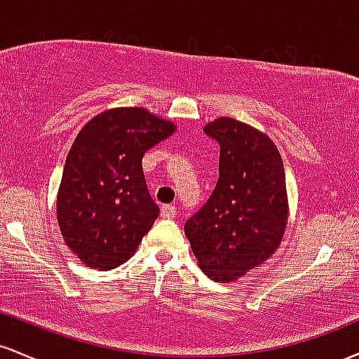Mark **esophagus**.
<instances>
[{"label": "esophagus", "mask_w": 359, "mask_h": 359, "mask_svg": "<svg viewBox=\"0 0 359 359\" xmlns=\"http://www.w3.org/2000/svg\"><path fill=\"white\" fill-rule=\"evenodd\" d=\"M175 208L174 205H163L162 208V216L167 217V219H174L175 217Z\"/></svg>", "instance_id": "obj_1"}]
</instances>
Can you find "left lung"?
<instances>
[{"instance_id":"obj_1","label":"left lung","mask_w":359,"mask_h":359,"mask_svg":"<svg viewBox=\"0 0 359 359\" xmlns=\"http://www.w3.org/2000/svg\"><path fill=\"white\" fill-rule=\"evenodd\" d=\"M204 131L221 145L219 179L184 229L201 270L229 283L265 263L283 240L285 170L273 140L248 123L221 116Z\"/></svg>"}]
</instances>
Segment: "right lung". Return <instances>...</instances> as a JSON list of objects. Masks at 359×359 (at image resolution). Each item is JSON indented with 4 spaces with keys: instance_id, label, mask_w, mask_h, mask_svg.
Segmentation results:
<instances>
[{
    "instance_id": "obj_1",
    "label": "right lung",
    "mask_w": 359,
    "mask_h": 359,
    "mask_svg": "<svg viewBox=\"0 0 359 359\" xmlns=\"http://www.w3.org/2000/svg\"><path fill=\"white\" fill-rule=\"evenodd\" d=\"M175 130L145 108H111L77 133L57 191V222L86 266L116 269L137 253L160 212L142 158Z\"/></svg>"
}]
</instances>
